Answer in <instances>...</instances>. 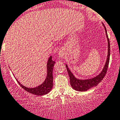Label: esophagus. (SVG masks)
I'll list each match as a JSON object with an SVG mask.
<instances>
[{"instance_id": "esophagus-1", "label": "esophagus", "mask_w": 120, "mask_h": 120, "mask_svg": "<svg viewBox=\"0 0 120 120\" xmlns=\"http://www.w3.org/2000/svg\"><path fill=\"white\" fill-rule=\"evenodd\" d=\"M64 55L65 53L64 52L63 50H60V51L59 52V57L60 58L63 59V58H64Z\"/></svg>"}]
</instances>
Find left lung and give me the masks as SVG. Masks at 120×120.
<instances>
[{
	"mask_svg": "<svg viewBox=\"0 0 120 120\" xmlns=\"http://www.w3.org/2000/svg\"><path fill=\"white\" fill-rule=\"evenodd\" d=\"M103 25L105 28V32H106V35L107 39V43H108V46H107L108 49H107V59H106L105 66H104L102 71L98 75L92 77L91 78H88V79H78V78H77L71 72V71L69 69L67 65L66 64V68H67L69 77H70V84H71L72 88L75 90H77V91L85 92L89 90V89L93 88V87L96 86L102 81V79H103L105 75H106V72H107V68H108L109 63L110 55V41L109 39L108 35H107L106 28L103 24Z\"/></svg>",
	"mask_w": 120,
	"mask_h": 120,
	"instance_id": "8db88e82",
	"label": "left lung"
}]
</instances>
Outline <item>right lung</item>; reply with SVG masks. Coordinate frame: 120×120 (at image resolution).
<instances>
[{"label":"right lung","instance_id":"1","mask_svg":"<svg viewBox=\"0 0 120 120\" xmlns=\"http://www.w3.org/2000/svg\"><path fill=\"white\" fill-rule=\"evenodd\" d=\"M55 61H53L52 57L50 56L47 63V75L44 82L42 84L39 85L35 88H27L25 86L22 85L21 83L17 82L20 86L26 91L38 96H42L50 92L53 87V70Z\"/></svg>","mask_w":120,"mask_h":120}]
</instances>
